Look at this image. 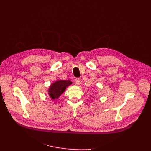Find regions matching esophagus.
Instances as JSON below:
<instances>
[{"label": "esophagus", "mask_w": 151, "mask_h": 151, "mask_svg": "<svg viewBox=\"0 0 151 151\" xmlns=\"http://www.w3.org/2000/svg\"><path fill=\"white\" fill-rule=\"evenodd\" d=\"M75 81V83L77 85H80L81 83V78H76Z\"/></svg>", "instance_id": "34e87169"}]
</instances>
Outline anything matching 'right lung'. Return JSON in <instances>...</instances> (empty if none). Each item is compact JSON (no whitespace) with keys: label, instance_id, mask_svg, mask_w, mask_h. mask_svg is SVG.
Returning <instances> with one entry per match:
<instances>
[{"label":"right lung","instance_id":"right-lung-1","mask_svg":"<svg viewBox=\"0 0 151 151\" xmlns=\"http://www.w3.org/2000/svg\"><path fill=\"white\" fill-rule=\"evenodd\" d=\"M72 84L70 80H58L52 83L49 88L48 94L50 97L54 100L58 99L66 88Z\"/></svg>","mask_w":151,"mask_h":151}]
</instances>
